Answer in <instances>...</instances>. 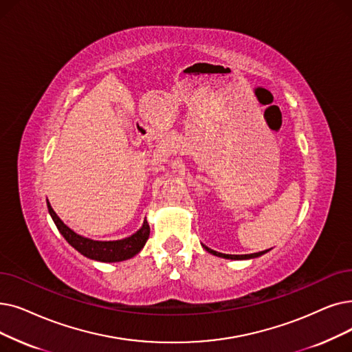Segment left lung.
Segmentation results:
<instances>
[{"mask_svg": "<svg viewBox=\"0 0 352 352\" xmlns=\"http://www.w3.org/2000/svg\"><path fill=\"white\" fill-rule=\"evenodd\" d=\"M204 249H206L208 253L214 254V256L224 257V258H233V261H243V258H254V257L262 256V254H265V253L267 252V250H265V252L252 253V254H224V253H219V252H216V250H211V249H208V248H206V246H204Z\"/></svg>", "mask_w": 352, "mask_h": 352, "instance_id": "left-lung-1", "label": "left lung"}]
</instances>
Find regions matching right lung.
<instances>
[{
    "instance_id": "1",
    "label": "right lung",
    "mask_w": 352,
    "mask_h": 352,
    "mask_svg": "<svg viewBox=\"0 0 352 352\" xmlns=\"http://www.w3.org/2000/svg\"><path fill=\"white\" fill-rule=\"evenodd\" d=\"M47 208L53 221L56 223V227L62 236L67 240L70 246H73L76 250L80 252L83 256L94 258V261L99 262H122L128 261V258L138 254L141 249L145 246V243L149 237V224L145 219L142 227L135 234L131 237L115 240V241H98V240H90L83 236H79L58 219L54 210L52 208L50 203L47 201Z\"/></svg>"
}]
</instances>
